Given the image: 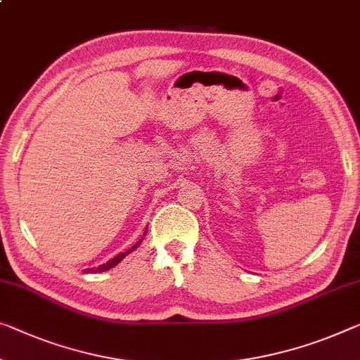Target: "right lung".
<instances>
[{"label":"right lung","instance_id":"obj_1","mask_svg":"<svg viewBox=\"0 0 360 360\" xmlns=\"http://www.w3.org/2000/svg\"><path fill=\"white\" fill-rule=\"evenodd\" d=\"M143 236H146V233H143ZM141 243H142V239L139 240L137 244H134L131 249H127L126 252H121L120 255H116V257H112L111 260H108L106 262V264H103V265H100V266H96V268H89V270H85V273H101V271H106V270H110V268H112L115 265H117L120 264V262L124 259V257L127 255V254H131V252L136 249V248H139V245H141Z\"/></svg>","mask_w":360,"mask_h":360}]
</instances>
